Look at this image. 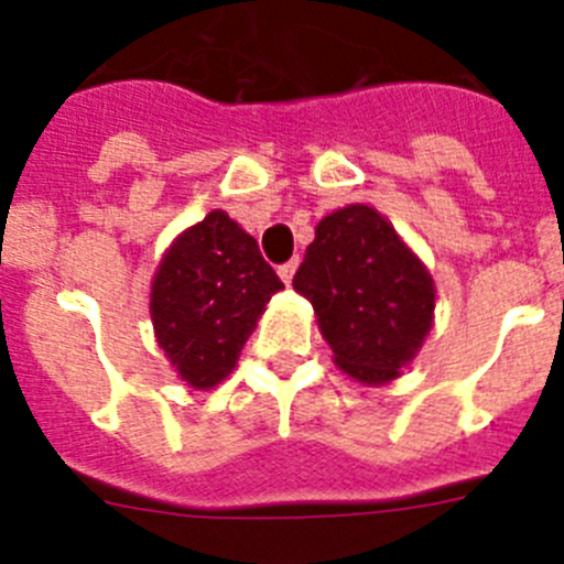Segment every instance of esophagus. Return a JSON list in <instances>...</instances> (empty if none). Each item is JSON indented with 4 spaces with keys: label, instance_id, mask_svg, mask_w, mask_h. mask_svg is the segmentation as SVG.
I'll return each mask as SVG.
<instances>
[{
    "label": "esophagus",
    "instance_id": "esophagus-1",
    "mask_svg": "<svg viewBox=\"0 0 564 564\" xmlns=\"http://www.w3.org/2000/svg\"><path fill=\"white\" fill-rule=\"evenodd\" d=\"M296 265H299V259H291V262H285V265H279V276H282V282H285V285H291L293 273H296Z\"/></svg>",
    "mask_w": 564,
    "mask_h": 564
}]
</instances>
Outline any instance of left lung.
<instances>
[{
	"label": "left lung",
	"instance_id": "1",
	"mask_svg": "<svg viewBox=\"0 0 564 564\" xmlns=\"http://www.w3.org/2000/svg\"><path fill=\"white\" fill-rule=\"evenodd\" d=\"M293 291L316 311L333 364L367 387L395 381L435 325V279L372 206L322 217Z\"/></svg>",
	"mask_w": 564,
	"mask_h": 564
}]
</instances>
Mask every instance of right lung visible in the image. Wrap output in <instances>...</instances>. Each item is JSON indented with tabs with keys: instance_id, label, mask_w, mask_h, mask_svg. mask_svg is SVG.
<instances>
[{
	"instance_id": "1",
	"label": "right lung",
	"mask_w": 564,
	"mask_h": 564,
	"mask_svg": "<svg viewBox=\"0 0 564 564\" xmlns=\"http://www.w3.org/2000/svg\"><path fill=\"white\" fill-rule=\"evenodd\" d=\"M282 288L257 239L223 208L177 234L149 291L154 338L177 378L192 390L226 381Z\"/></svg>"
}]
</instances>
